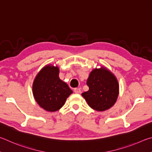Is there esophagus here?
<instances>
[{
	"label": "esophagus",
	"instance_id": "esophagus-1",
	"mask_svg": "<svg viewBox=\"0 0 152 152\" xmlns=\"http://www.w3.org/2000/svg\"><path fill=\"white\" fill-rule=\"evenodd\" d=\"M74 92L75 94H80L81 93V89L79 88H75L74 89Z\"/></svg>",
	"mask_w": 152,
	"mask_h": 152
}]
</instances>
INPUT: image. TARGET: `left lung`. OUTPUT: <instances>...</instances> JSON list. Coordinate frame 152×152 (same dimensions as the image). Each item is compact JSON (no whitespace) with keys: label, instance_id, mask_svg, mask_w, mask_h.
Listing matches in <instances>:
<instances>
[{"label":"left lung","instance_id":"obj_1","mask_svg":"<svg viewBox=\"0 0 152 152\" xmlns=\"http://www.w3.org/2000/svg\"><path fill=\"white\" fill-rule=\"evenodd\" d=\"M89 90L82 94L89 107L98 111L110 109L115 103L119 85L115 77L107 69H94L87 79Z\"/></svg>","mask_w":152,"mask_h":152}]
</instances>
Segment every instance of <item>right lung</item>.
<instances>
[{"label":"right lung","mask_w":152,"mask_h":152,"mask_svg":"<svg viewBox=\"0 0 152 152\" xmlns=\"http://www.w3.org/2000/svg\"><path fill=\"white\" fill-rule=\"evenodd\" d=\"M57 66L47 65L37 74L33 82L34 99L42 108L48 111L59 110L73 91L58 77Z\"/></svg>","instance_id":"add662e5"}]
</instances>
